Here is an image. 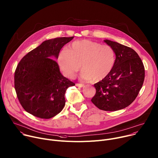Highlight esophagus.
<instances>
[{
	"mask_svg": "<svg viewBox=\"0 0 158 158\" xmlns=\"http://www.w3.org/2000/svg\"><path fill=\"white\" fill-rule=\"evenodd\" d=\"M76 86L77 87H79V88H82V87L85 86V85H82V84H79V83H76Z\"/></svg>",
	"mask_w": 158,
	"mask_h": 158,
	"instance_id": "34e87169",
	"label": "esophagus"
}]
</instances>
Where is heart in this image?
Masks as SVG:
<instances>
[{"instance_id":"heart-1","label":"heart","mask_w":158,"mask_h":158,"mask_svg":"<svg viewBox=\"0 0 158 158\" xmlns=\"http://www.w3.org/2000/svg\"><path fill=\"white\" fill-rule=\"evenodd\" d=\"M58 62L64 74L70 79L75 77L81 68L80 78L98 82L106 78L113 69L115 52L109 45L89 40L73 43L69 49H63Z\"/></svg>"}]
</instances>
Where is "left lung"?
Instances as JSON below:
<instances>
[{
    "mask_svg": "<svg viewBox=\"0 0 158 158\" xmlns=\"http://www.w3.org/2000/svg\"><path fill=\"white\" fill-rule=\"evenodd\" d=\"M104 42L114 49L115 60L109 74L94 85L96 94L91 102L100 110L115 111L128 107L137 97L145 69L139 55L131 48L110 40Z\"/></svg>",
    "mask_w": 158,
    "mask_h": 158,
    "instance_id": "1",
    "label": "left lung"
}]
</instances>
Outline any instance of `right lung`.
Listing matches in <instances>:
<instances>
[{"instance_id":"1","label":"right lung","mask_w":158,"mask_h":158,"mask_svg":"<svg viewBox=\"0 0 158 158\" xmlns=\"http://www.w3.org/2000/svg\"><path fill=\"white\" fill-rule=\"evenodd\" d=\"M73 37L44 41L19 62L15 72L18 100L28 113L41 119L55 116L64 109L67 89L75 83L63 76L57 62L60 49Z\"/></svg>"}]
</instances>
